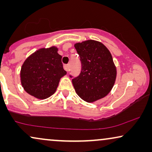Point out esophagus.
<instances>
[{
    "instance_id": "1",
    "label": "esophagus",
    "mask_w": 152,
    "mask_h": 152,
    "mask_svg": "<svg viewBox=\"0 0 152 152\" xmlns=\"http://www.w3.org/2000/svg\"><path fill=\"white\" fill-rule=\"evenodd\" d=\"M64 69H65L67 72L69 71V70H70V66L68 65V64H67V65H64Z\"/></svg>"
}]
</instances>
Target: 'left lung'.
I'll list each match as a JSON object with an SVG mask.
<instances>
[{
    "label": "left lung",
    "mask_w": 152,
    "mask_h": 152,
    "mask_svg": "<svg viewBox=\"0 0 152 152\" xmlns=\"http://www.w3.org/2000/svg\"><path fill=\"white\" fill-rule=\"evenodd\" d=\"M82 71L72 82L78 96L92 103L107 96L115 84L117 69L109 49L99 41L86 40L74 45Z\"/></svg>",
    "instance_id": "8db88e82"
}]
</instances>
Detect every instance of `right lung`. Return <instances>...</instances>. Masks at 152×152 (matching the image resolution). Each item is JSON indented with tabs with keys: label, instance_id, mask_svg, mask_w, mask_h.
Instances as JSON below:
<instances>
[{
	"label": "right lung",
	"instance_id": "obj_1",
	"mask_svg": "<svg viewBox=\"0 0 152 152\" xmlns=\"http://www.w3.org/2000/svg\"><path fill=\"white\" fill-rule=\"evenodd\" d=\"M58 48L37 50L29 56L20 68L23 88L29 95L39 99L48 98L57 90L59 81L66 75Z\"/></svg>",
	"mask_w": 152,
	"mask_h": 152
}]
</instances>
